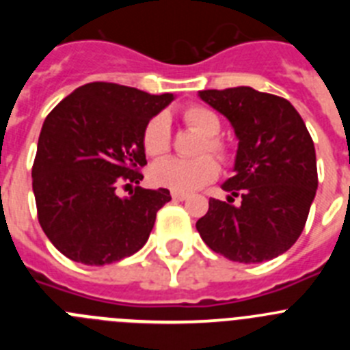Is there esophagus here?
I'll use <instances>...</instances> for the list:
<instances>
[{"instance_id": "34e87169", "label": "esophagus", "mask_w": 350, "mask_h": 350, "mask_svg": "<svg viewBox=\"0 0 350 350\" xmlns=\"http://www.w3.org/2000/svg\"><path fill=\"white\" fill-rule=\"evenodd\" d=\"M172 198H173V200H175V202H184V200H187V198H189V194H187V193H178V191H173Z\"/></svg>"}]
</instances>
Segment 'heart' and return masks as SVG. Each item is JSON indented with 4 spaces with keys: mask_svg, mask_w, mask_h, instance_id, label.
<instances>
[{
    "mask_svg": "<svg viewBox=\"0 0 350 350\" xmlns=\"http://www.w3.org/2000/svg\"><path fill=\"white\" fill-rule=\"evenodd\" d=\"M184 120L193 131L203 137L196 148V156L200 157L194 159L172 157V159L159 161L150 168V178L154 184L178 193L200 189L202 185L217 177L219 166L213 157L208 156V152L221 161H228L231 156L230 145L219 137L222 122L212 108L205 105H191L184 110ZM142 145L145 154L156 159L170 152L172 128L166 113H157L148 120L142 135Z\"/></svg>",
    "mask_w": 350,
    "mask_h": 350,
    "instance_id": "b5f03b06",
    "label": "heart"
}]
</instances>
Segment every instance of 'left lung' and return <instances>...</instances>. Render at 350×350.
<instances>
[{"label":"left lung","instance_id":"8db88e82","mask_svg":"<svg viewBox=\"0 0 350 350\" xmlns=\"http://www.w3.org/2000/svg\"><path fill=\"white\" fill-rule=\"evenodd\" d=\"M200 98L230 119L238 152L234 177L222 184L230 198H210L198 233L231 261L262 262L284 254L305 228L319 182L307 126L289 101L252 88L208 89ZM234 197L241 198L237 207Z\"/></svg>","mask_w":350,"mask_h":350}]
</instances>
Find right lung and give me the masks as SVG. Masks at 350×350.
<instances>
[{"instance_id":"add662e5","label":"right lung","mask_w":350,"mask_h":350,"mask_svg":"<svg viewBox=\"0 0 350 350\" xmlns=\"http://www.w3.org/2000/svg\"><path fill=\"white\" fill-rule=\"evenodd\" d=\"M173 94L112 82L75 89L47 116L33 163L43 233L61 254L89 267L120 261L148 240L168 189H142V135ZM135 185L128 198L119 187Z\"/></svg>"}]
</instances>
